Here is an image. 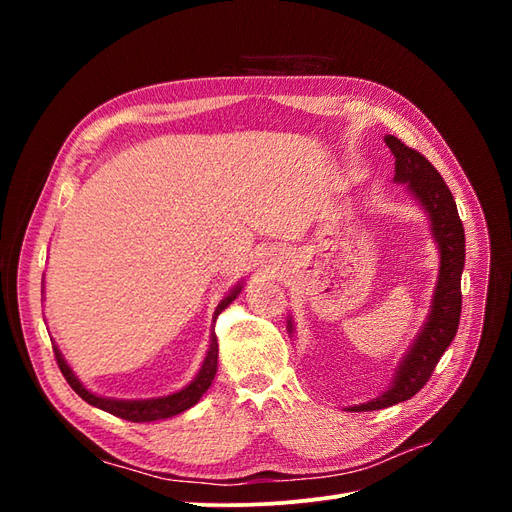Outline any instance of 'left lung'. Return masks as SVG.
Listing matches in <instances>:
<instances>
[{
	"mask_svg": "<svg viewBox=\"0 0 512 512\" xmlns=\"http://www.w3.org/2000/svg\"><path fill=\"white\" fill-rule=\"evenodd\" d=\"M395 156V179L408 183L431 218L433 235L440 247V277L433 294V307L423 333L401 361L393 386L374 401L352 406V412L382 410L414 397L429 382L440 356L455 339L461 316V271L466 260V235L459 220L455 198L433 164L416 149L395 136L384 138Z\"/></svg>",
	"mask_w": 512,
	"mask_h": 512,
	"instance_id": "8db88e82",
	"label": "left lung"
}]
</instances>
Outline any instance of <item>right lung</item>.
Here are the masks:
<instances>
[{
	"mask_svg": "<svg viewBox=\"0 0 512 512\" xmlns=\"http://www.w3.org/2000/svg\"><path fill=\"white\" fill-rule=\"evenodd\" d=\"M241 292V288L232 290L228 297L222 299V303L215 309V316L213 320L222 314V309H226L232 301H235L237 294ZM55 359L57 365L61 369V374L68 380V384L74 389V393L79 395L81 399H85L87 404L96 406L108 414H115L123 421H132V423H149V421H160V418H170L175 414H181L188 408H192L194 404H198V399L205 395V391L211 386L213 378H215V371H218V337L215 333L211 335V346L207 352V359L200 367L198 376L194 378L192 384L185 386L183 391L175 393V395H168V397H158V399H143V401H117V399H106V397H98L94 393H89L85 386L76 380V376L72 374V369L66 365V361L61 359L59 350L55 348Z\"/></svg>",
	"mask_w": 512,
	"mask_h": 512,
	"instance_id": "add662e5",
	"label": "right lung"
}]
</instances>
